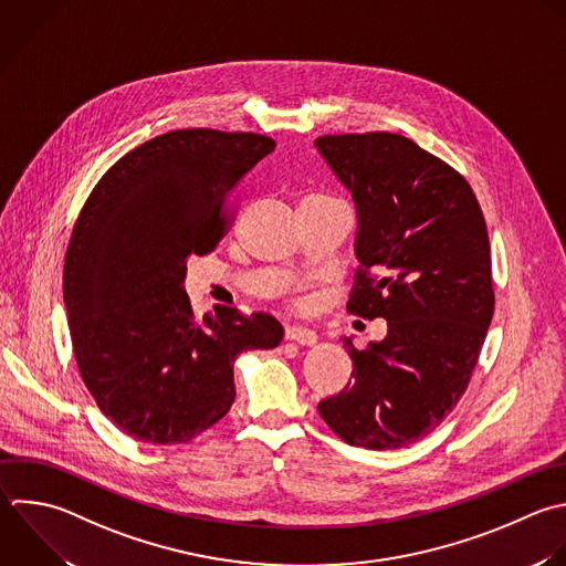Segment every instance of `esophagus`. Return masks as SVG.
Instances as JSON below:
<instances>
[{
	"label": "esophagus",
	"mask_w": 566,
	"mask_h": 566,
	"mask_svg": "<svg viewBox=\"0 0 566 566\" xmlns=\"http://www.w3.org/2000/svg\"><path fill=\"white\" fill-rule=\"evenodd\" d=\"M285 338H287V340H294V343H298V345H303V347H310V345H314V343L318 340V336H316L314 329L298 327V325L287 327V329H285Z\"/></svg>",
	"instance_id": "obj_1"
}]
</instances>
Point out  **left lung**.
Instances as JSON below:
<instances>
[{
	"mask_svg": "<svg viewBox=\"0 0 566 566\" xmlns=\"http://www.w3.org/2000/svg\"><path fill=\"white\" fill-rule=\"evenodd\" d=\"M314 146L356 203L347 310L387 321L365 349L343 338L352 380L318 413L347 444L400 449L447 418L478 363L493 316L486 223L464 177L407 137L325 135Z\"/></svg>",
	"mask_w": 566,
	"mask_h": 566,
	"instance_id": "left-lung-1",
	"label": "left lung"
}]
</instances>
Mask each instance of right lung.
Wrapping results in <instances>:
<instances>
[{"mask_svg": "<svg viewBox=\"0 0 566 566\" xmlns=\"http://www.w3.org/2000/svg\"><path fill=\"white\" fill-rule=\"evenodd\" d=\"M254 133L188 128L124 155L95 186L64 261L80 374L106 418L146 444L190 442L232 407L234 358L272 349L281 323L217 305L197 318L188 259L217 248L228 201L274 150Z\"/></svg>", "mask_w": 566, "mask_h": 566, "instance_id": "obj_1", "label": "right lung"}]
</instances>
